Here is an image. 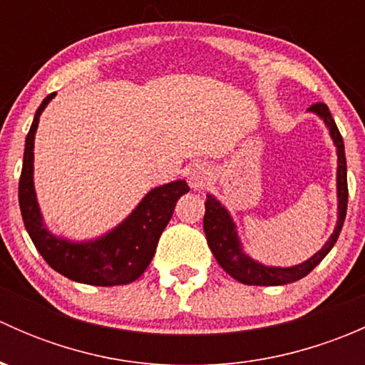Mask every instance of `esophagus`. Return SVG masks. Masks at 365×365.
<instances>
[{"instance_id":"obj_1","label":"esophagus","mask_w":365,"mask_h":365,"mask_svg":"<svg viewBox=\"0 0 365 365\" xmlns=\"http://www.w3.org/2000/svg\"><path fill=\"white\" fill-rule=\"evenodd\" d=\"M187 178H189L190 187L194 190L205 189L210 182V168L205 162H194L187 169Z\"/></svg>"}]
</instances>
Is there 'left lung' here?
I'll return each instance as SVG.
<instances>
[{
	"label": "left lung",
	"mask_w": 365,
	"mask_h": 365,
	"mask_svg": "<svg viewBox=\"0 0 365 365\" xmlns=\"http://www.w3.org/2000/svg\"><path fill=\"white\" fill-rule=\"evenodd\" d=\"M309 111L316 113L325 125L329 127L330 135L334 139V145L337 148V200H339V217H337V226L334 233L330 235L329 242L318 251L311 259L304 261V263L295 264V267L281 268V267H267L247 254L242 251L240 240H238L237 227H235L233 219L227 213L219 201L213 196H206L205 201V219H203V230L206 235V242L208 247L212 249L213 256H215L217 263L227 272L233 279H237L242 284L249 286H282L295 282L298 279L305 277L309 272L314 270L316 264L327 256L332 247L336 245L337 238L342 230V224L346 219V206H348V178H346V155H344V143H342V135L337 128L336 121H334L332 114L329 108L323 102H316L309 108Z\"/></svg>",
	"instance_id": "left-lung-1"
}]
</instances>
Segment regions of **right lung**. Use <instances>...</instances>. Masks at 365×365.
<instances>
[{"mask_svg":"<svg viewBox=\"0 0 365 365\" xmlns=\"http://www.w3.org/2000/svg\"><path fill=\"white\" fill-rule=\"evenodd\" d=\"M56 93L47 95L36 109L26 135L23 171L19 178V206L29 238L51 268L76 282L91 286H120L143 275L155 256L159 238L175 212L176 201L189 192L185 180L150 190L134 212L104 237L90 242H70L54 237L43 226L33 187V143L38 118Z\"/></svg>","mask_w":365,"mask_h":365,"instance_id":"obj_1","label":"right lung"}]
</instances>
